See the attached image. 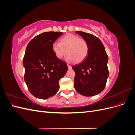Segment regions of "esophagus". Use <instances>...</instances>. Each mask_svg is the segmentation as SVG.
I'll use <instances>...</instances> for the list:
<instances>
[{
    "label": "esophagus",
    "mask_w": 135,
    "mask_h": 135,
    "mask_svg": "<svg viewBox=\"0 0 135 135\" xmlns=\"http://www.w3.org/2000/svg\"><path fill=\"white\" fill-rule=\"evenodd\" d=\"M68 68L69 69H72V67L71 65H68Z\"/></svg>",
    "instance_id": "1"
}]
</instances>
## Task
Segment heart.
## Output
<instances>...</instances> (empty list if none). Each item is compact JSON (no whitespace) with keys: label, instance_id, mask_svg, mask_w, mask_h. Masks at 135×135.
Listing matches in <instances>:
<instances>
[{"label":"heart","instance_id":"obj_1","mask_svg":"<svg viewBox=\"0 0 135 135\" xmlns=\"http://www.w3.org/2000/svg\"><path fill=\"white\" fill-rule=\"evenodd\" d=\"M52 50L59 59H62L67 52V61L80 62L87 56L88 46L85 40L78 36L68 34L60 39V43L55 42L53 43Z\"/></svg>","mask_w":135,"mask_h":135}]
</instances>
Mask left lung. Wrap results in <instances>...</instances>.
<instances>
[{
	"mask_svg": "<svg viewBox=\"0 0 135 135\" xmlns=\"http://www.w3.org/2000/svg\"><path fill=\"white\" fill-rule=\"evenodd\" d=\"M88 46V55L81 62L72 66L75 73L74 87L80 95L93 96L103 91L109 76L108 57L101 40L92 34L75 31Z\"/></svg>",
	"mask_w": 135,
	"mask_h": 135,
	"instance_id": "1",
	"label": "left lung"
}]
</instances>
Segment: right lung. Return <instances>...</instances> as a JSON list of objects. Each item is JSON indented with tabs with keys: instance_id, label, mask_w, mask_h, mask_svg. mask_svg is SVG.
Wrapping results in <instances>:
<instances>
[{
	"instance_id": "add662e5",
	"label": "right lung",
	"mask_w": 135,
	"mask_h": 135,
	"mask_svg": "<svg viewBox=\"0 0 135 135\" xmlns=\"http://www.w3.org/2000/svg\"><path fill=\"white\" fill-rule=\"evenodd\" d=\"M63 34L62 32H44L27 44L23 59L24 79L28 90L40 99H47L59 90V80L68 68L64 61L57 59L52 44Z\"/></svg>"
}]
</instances>
